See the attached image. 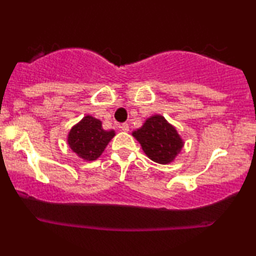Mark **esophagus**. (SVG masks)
Returning <instances> with one entry per match:
<instances>
[{
    "label": "esophagus",
    "instance_id": "obj_1",
    "mask_svg": "<svg viewBox=\"0 0 256 256\" xmlns=\"http://www.w3.org/2000/svg\"><path fill=\"white\" fill-rule=\"evenodd\" d=\"M120 128H121V130L122 132H129V124H122L121 126H120Z\"/></svg>",
    "mask_w": 256,
    "mask_h": 256
}]
</instances>
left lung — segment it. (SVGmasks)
<instances>
[{"label":"left lung","mask_w":256,"mask_h":256,"mask_svg":"<svg viewBox=\"0 0 256 256\" xmlns=\"http://www.w3.org/2000/svg\"><path fill=\"white\" fill-rule=\"evenodd\" d=\"M132 135L141 144L146 157L158 164L174 162L184 146V140L176 127L160 114L146 118Z\"/></svg>","instance_id":"left-lung-1"}]
</instances>
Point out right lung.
Masks as SVG:
<instances>
[{
    "mask_svg": "<svg viewBox=\"0 0 256 256\" xmlns=\"http://www.w3.org/2000/svg\"><path fill=\"white\" fill-rule=\"evenodd\" d=\"M114 136L113 129L104 130L99 118L86 115L70 129L68 144L82 160L92 162L99 158Z\"/></svg>",
    "mask_w": 256,
    "mask_h": 256,
    "instance_id": "add662e5",
    "label": "right lung"
}]
</instances>
